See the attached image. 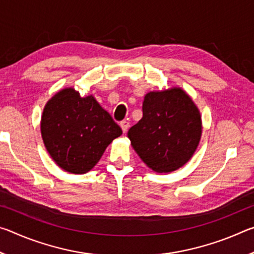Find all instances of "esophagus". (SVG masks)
<instances>
[{
	"label": "esophagus",
	"mask_w": 254,
	"mask_h": 254,
	"mask_svg": "<svg viewBox=\"0 0 254 254\" xmlns=\"http://www.w3.org/2000/svg\"><path fill=\"white\" fill-rule=\"evenodd\" d=\"M120 126H121V127H122V131L126 133L127 131L128 127H130V123H128L127 121H126V120H124V121H122L121 123H120Z\"/></svg>",
	"instance_id": "esophagus-1"
}]
</instances>
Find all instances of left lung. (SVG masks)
<instances>
[{
  "instance_id": "8db88e82",
  "label": "left lung",
  "mask_w": 254,
  "mask_h": 254,
  "mask_svg": "<svg viewBox=\"0 0 254 254\" xmlns=\"http://www.w3.org/2000/svg\"><path fill=\"white\" fill-rule=\"evenodd\" d=\"M143 117L127 132L142 161L156 173H171L192 157L201 135V120L194 102L182 88L150 92Z\"/></svg>"
}]
</instances>
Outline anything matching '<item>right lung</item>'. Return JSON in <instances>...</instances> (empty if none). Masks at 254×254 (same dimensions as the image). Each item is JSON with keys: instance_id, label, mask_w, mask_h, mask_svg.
<instances>
[{"instance_id": "right-lung-1", "label": "right lung", "mask_w": 254, "mask_h": 254, "mask_svg": "<svg viewBox=\"0 0 254 254\" xmlns=\"http://www.w3.org/2000/svg\"><path fill=\"white\" fill-rule=\"evenodd\" d=\"M122 134L121 127L92 95L81 97L72 88L58 92L45 106L41 135L47 151L60 168L85 174L105 149Z\"/></svg>"}]
</instances>
